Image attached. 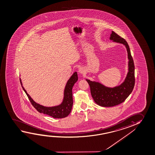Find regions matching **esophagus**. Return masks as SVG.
Wrapping results in <instances>:
<instances>
[{
  "instance_id": "obj_1",
  "label": "esophagus",
  "mask_w": 155,
  "mask_h": 155,
  "mask_svg": "<svg viewBox=\"0 0 155 155\" xmlns=\"http://www.w3.org/2000/svg\"><path fill=\"white\" fill-rule=\"evenodd\" d=\"M79 72L81 74H83L84 73V68H80L79 70Z\"/></svg>"
}]
</instances>
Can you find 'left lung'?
<instances>
[{"label":"left lung","instance_id":"1","mask_svg":"<svg viewBox=\"0 0 155 155\" xmlns=\"http://www.w3.org/2000/svg\"><path fill=\"white\" fill-rule=\"evenodd\" d=\"M110 39L125 45L128 52L129 71L123 83L114 88L107 87L99 82L86 79L94 100L98 105L104 107H113L123 102L131 93L135 82V66L127 42L114 31L110 35Z\"/></svg>","mask_w":155,"mask_h":155}]
</instances>
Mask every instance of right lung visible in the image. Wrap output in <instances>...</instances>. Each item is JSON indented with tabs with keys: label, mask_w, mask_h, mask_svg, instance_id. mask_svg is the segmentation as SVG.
Returning a JSON list of instances; mask_svg holds the SVG:
<instances>
[{
	"label": "right lung",
	"mask_w": 155,
	"mask_h": 155,
	"mask_svg": "<svg viewBox=\"0 0 155 155\" xmlns=\"http://www.w3.org/2000/svg\"><path fill=\"white\" fill-rule=\"evenodd\" d=\"M78 80V76L77 72H75L72 76L70 78L67 83L64 91V98L62 103L59 106H55L52 107H47L40 105L33 101L31 96L27 94L24 88L22 87V83L20 79V81L22 86L23 90L26 94L27 97L30 100L31 103L38 111L40 113L46 114L51 116L53 118H61L67 117L71 111V108L73 104V96H72V88L74 84Z\"/></svg>",
	"instance_id": "obj_1"
}]
</instances>
